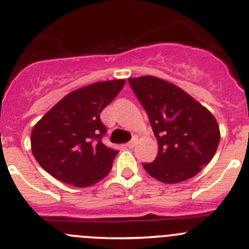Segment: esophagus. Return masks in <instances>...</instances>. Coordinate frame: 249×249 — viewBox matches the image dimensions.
I'll list each match as a JSON object with an SVG mask.
<instances>
[{
    "label": "esophagus",
    "instance_id": "obj_1",
    "mask_svg": "<svg viewBox=\"0 0 249 249\" xmlns=\"http://www.w3.org/2000/svg\"><path fill=\"white\" fill-rule=\"evenodd\" d=\"M136 141H137L136 139L131 140V141H130V142H127V143H126V146L129 147V148H134V147H135V144H136Z\"/></svg>",
    "mask_w": 249,
    "mask_h": 249
}]
</instances>
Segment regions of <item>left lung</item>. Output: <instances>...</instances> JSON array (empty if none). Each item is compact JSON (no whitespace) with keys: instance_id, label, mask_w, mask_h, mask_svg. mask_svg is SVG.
Returning <instances> with one entry per match:
<instances>
[{"instance_id":"1","label":"left lung","mask_w":249,"mask_h":249,"mask_svg":"<svg viewBox=\"0 0 249 249\" xmlns=\"http://www.w3.org/2000/svg\"><path fill=\"white\" fill-rule=\"evenodd\" d=\"M129 84L143 106L158 142V156L144 170L164 183L189 180L212 160L220 141L214 115L178 86L146 75Z\"/></svg>"}]
</instances>
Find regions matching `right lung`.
Wrapping results in <instances>:
<instances>
[{"label":"right lung","mask_w":249,"mask_h":249,"mask_svg":"<svg viewBox=\"0 0 249 249\" xmlns=\"http://www.w3.org/2000/svg\"><path fill=\"white\" fill-rule=\"evenodd\" d=\"M125 79L93 83L68 93L31 131V152L53 178L89 187L109 174L118 151L101 141L106 126L100 114L122 91Z\"/></svg>","instance_id":"obj_1"}]
</instances>
